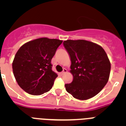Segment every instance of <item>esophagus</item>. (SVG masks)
<instances>
[{
	"instance_id": "obj_1",
	"label": "esophagus",
	"mask_w": 126,
	"mask_h": 126,
	"mask_svg": "<svg viewBox=\"0 0 126 126\" xmlns=\"http://www.w3.org/2000/svg\"><path fill=\"white\" fill-rule=\"evenodd\" d=\"M67 72V71L66 69H63V71L62 72V74H65V73H66Z\"/></svg>"
}]
</instances>
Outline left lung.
I'll list each match as a JSON object with an SVG mask.
<instances>
[{"label": "left lung", "mask_w": 126, "mask_h": 126, "mask_svg": "<svg viewBox=\"0 0 126 126\" xmlns=\"http://www.w3.org/2000/svg\"><path fill=\"white\" fill-rule=\"evenodd\" d=\"M63 45L71 58L73 82L65 90L74 98L86 100L93 97L109 81L110 62L100 45L84 40H67Z\"/></svg>", "instance_id": "obj_1"}]
</instances>
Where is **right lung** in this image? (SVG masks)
I'll list each match as a JSON object with an SVG mask.
<instances>
[{
    "label": "right lung",
    "mask_w": 126,
    "mask_h": 126,
    "mask_svg": "<svg viewBox=\"0 0 126 126\" xmlns=\"http://www.w3.org/2000/svg\"><path fill=\"white\" fill-rule=\"evenodd\" d=\"M62 40L40 38L24 43L16 53L13 71L17 84L24 92L40 95L52 88L57 74L51 60Z\"/></svg>",
    "instance_id": "right-lung-1"
}]
</instances>
